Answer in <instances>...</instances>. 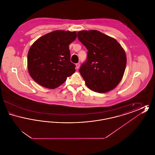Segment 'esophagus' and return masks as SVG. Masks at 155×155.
Returning <instances> with one entry per match:
<instances>
[{
    "label": "esophagus",
    "instance_id": "34e87169",
    "mask_svg": "<svg viewBox=\"0 0 155 155\" xmlns=\"http://www.w3.org/2000/svg\"><path fill=\"white\" fill-rule=\"evenodd\" d=\"M75 66H76V68H79V67L80 66V64L79 63H78L75 64Z\"/></svg>",
    "mask_w": 155,
    "mask_h": 155
}]
</instances>
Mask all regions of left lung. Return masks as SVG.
I'll list each match as a JSON object with an SVG mask.
<instances>
[{
  "label": "left lung",
  "mask_w": 155,
  "mask_h": 155,
  "mask_svg": "<svg viewBox=\"0 0 155 155\" xmlns=\"http://www.w3.org/2000/svg\"><path fill=\"white\" fill-rule=\"evenodd\" d=\"M78 39L88 51L79 71L87 86L98 93L116 87L125 71L127 58L121 45L97 30L78 32Z\"/></svg>",
  "instance_id": "obj_1"
}]
</instances>
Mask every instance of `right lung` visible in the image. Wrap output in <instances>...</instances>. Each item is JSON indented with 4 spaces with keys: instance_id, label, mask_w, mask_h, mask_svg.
Wrapping results in <instances>:
<instances>
[{
    "instance_id": "add662e5",
    "label": "right lung",
    "mask_w": 155,
    "mask_h": 155,
    "mask_svg": "<svg viewBox=\"0 0 155 155\" xmlns=\"http://www.w3.org/2000/svg\"><path fill=\"white\" fill-rule=\"evenodd\" d=\"M77 38L76 32L57 30L38 38L32 45L27 57L28 70L38 84L54 89L75 71L70 61L69 45Z\"/></svg>"
}]
</instances>
